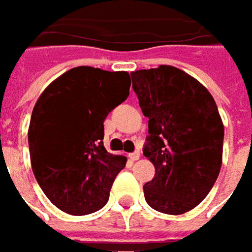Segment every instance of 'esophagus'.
Returning a JSON list of instances; mask_svg holds the SVG:
<instances>
[{
	"label": "esophagus",
	"instance_id": "1",
	"mask_svg": "<svg viewBox=\"0 0 252 252\" xmlns=\"http://www.w3.org/2000/svg\"><path fill=\"white\" fill-rule=\"evenodd\" d=\"M128 158L132 160V162H135V160H138L140 159V152H134V153H129L128 155Z\"/></svg>",
	"mask_w": 252,
	"mask_h": 252
}]
</instances>
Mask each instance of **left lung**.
<instances>
[{
  "instance_id": "1",
  "label": "left lung",
  "mask_w": 252,
  "mask_h": 252,
  "mask_svg": "<svg viewBox=\"0 0 252 252\" xmlns=\"http://www.w3.org/2000/svg\"><path fill=\"white\" fill-rule=\"evenodd\" d=\"M138 105L149 118L144 156L155 178L143 187L147 204L184 215L213 188L222 166L225 126L210 92L172 65L131 73Z\"/></svg>"
}]
</instances>
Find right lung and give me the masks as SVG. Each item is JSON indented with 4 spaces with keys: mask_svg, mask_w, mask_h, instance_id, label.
<instances>
[{
    "mask_svg": "<svg viewBox=\"0 0 252 252\" xmlns=\"http://www.w3.org/2000/svg\"><path fill=\"white\" fill-rule=\"evenodd\" d=\"M126 71L76 67L39 96L27 131L34 178L60 210L84 216L109 200L126 156L103 146V121L129 94Z\"/></svg>",
    "mask_w": 252,
    "mask_h": 252,
    "instance_id": "add662e5",
    "label": "right lung"
}]
</instances>
